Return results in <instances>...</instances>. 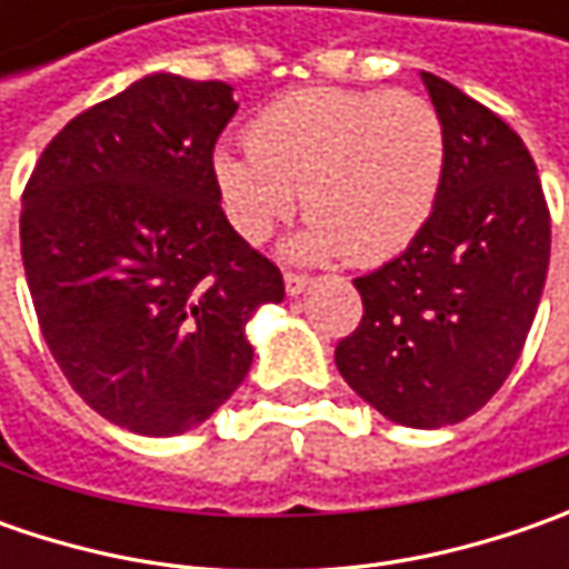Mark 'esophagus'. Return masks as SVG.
<instances>
[{
  "mask_svg": "<svg viewBox=\"0 0 569 569\" xmlns=\"http://www.w3.org/2000/svg\"><path fill=\"white\" fill-rule=\"evenodd\" d=\"M307 288H310V278H307V274H303V272H284V291H288V295H291V297L303 295Z\"/></svg>",
  "mask_w": 569,
  "mask_h": 569,
  "instance_id": "obj_1",
  "label": "esophagus"
}]
</instances>
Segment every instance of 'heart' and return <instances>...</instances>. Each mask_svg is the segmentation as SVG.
Listing matches in <instances>:
<instances>
[{
  "instance_id": "obj_1",
  "label": "heart",
  "mask_w": 569,
  "mask_h": 569,
  "mask_svg": "<svg viewBox=\"0 0 569 569\" xmlns=\"http://www.w3.org/2000/svg\"><path fill=\"white\" fill-rule=\"evenodd\" d=\"M250 151L211 158L233 230L262 243L291 218L297 192L313 221L303 256L341 252L370 266L402 252L437 206L447 136L433 103L377 88H303L247 129Z\"/></svg>"
}]
</instances>
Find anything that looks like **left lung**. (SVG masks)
<instances>
[{
    "label": "left lung",
    "instance_id": "obj_1",
    "mask_svg": "<svg viewBox=\"0 0 569 569\" xmlns=\"http://www.w3.org/2000/svg\"><path fill=\"white\" fill-rule=\"evenodd\" d=\"M443 120L437 206L402 256L355 278L363 317L336 348L345 382L402 427L466 421L510 377L532 329L551 214L507 122L421 72Z\"/></svg>",
    "mask_w": 569,
    "mask_h": 569
}]
</instances>
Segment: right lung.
I'll return each instance as SVG.
<instances>
[{
  "label": "right lung",
  "instance_id": "1",
  "mask_svg": "<svg viewBox=\"0 0 569 569\" xmlns=\"http://www.w3.org/2000/svg\"><path fill=\"white\" fill-rule=\"evenodd\" d=\"M233 113L224 81L144 76L66 122L24 187L40 332L78 396L132 433H187L228 402L250 373L247 319L284 300L214 187Z\"/></svg>",
  "mask_w": 569,
  "mask_h": 569
}]
</instances>
